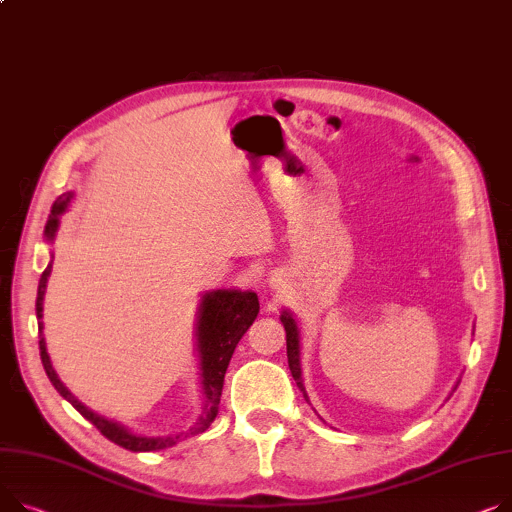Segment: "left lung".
Wrapping results in <instances>:
<instances>
[{"mask_svg": "<svg viewBox=\"0 0 512 512\" xmlns=\"http://www.w3.org/2000/svg\"><path fill=\"white\" fill-rule=\"evenodd\" d=\"M280 321L286 329V350H288V366H290V372L292 377L298 385V389L302 391L304 399L309 401V395H306V389H304V381H302V366H300V329H298V323L294 319V315L284 309L282 315H280ZM457 389V385H455Z\"/></svg>", "mask_w": 512, "mask_h": 512, "instance_id": "obj_1", "label": "left lung"}]
</instances>
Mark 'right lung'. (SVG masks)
Here are the masks:
<instances>
[{
  "mask_svg": "<svg viewBox=\"0 0 512 512\" xmlns=\"http://www.w3.org/2000/svg\"><path fill=\"white\" fill-rule=\"evenodd\" d=\"M74 199V191H67L57 201L53 203V210L49 216V222L45 226V241L53 243L55 234L59 230V218L70 208V203ZM49 265L43 271V276L39 280V290H37V319H39V348H41V360L45 366V372L57 393L70 401L76 410L92 422L102 436H107L115 445L133 451V453H148V451H162L177 445L179 440L187 436H195L206 432L210 424L218 416V405L222 397V387H224V374L228 368V362L234 354L236 344L241 342V337L247 333V329L253 325L259 313V298L251 290H236V288H220V290H210L206 294H201V302L197 309V323H195V350L199 358V379H201V414L195 420V424L181 434H170V436H142V434H133L127 430L123 424L107 420L105 416H98L96 412L88 410V407L74 397V393L67 389L61 379L57 377V372L51 364L47 344H45V335H43V300L47 292V282L51 276V267H53V253L49 255Z\"/></svg>",
  "mask_w": 512,
  "mask_h": 512,
  "instance_id": "right-lung-1",
  "label": "right lung"
}]
</instances>
